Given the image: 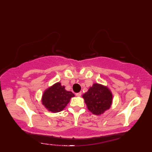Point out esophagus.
I'll list each match as a JSON object with an SVG mask.
<instances>
[{"instance_id": "34e87169", "label": "esophagus", "mask_w": 152, "mask_h": 152, "mask_svg": "<svg viewBox=\"0 0 152 152\" xmlns=\"http://www.w3.org/2000/svg\"><path fill=\"white\" fill-rule=\"evenodd\" d=\"M76 95L77 96H80L82 95V92H78V93H76Z\"/></svg>"}]
</instances>
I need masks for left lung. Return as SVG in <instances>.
<instances>
[{
  "mask_svg": "<svg viewBox=\"0 0 152 152\" xmlns=\"http://www.w3.org/2000/svg\"><path fill=\"white\" fill-rule=\"evenodd\" d=\"M82 96L88 110L94 115L103 113L112 103L111 92L107 87L99 84H94Z\"/></svg>",
  "mask_w": 152,
  "mask_h": 152,
  "instance_id": "obj_1",
  "label": "left lung"
}]
</instances>
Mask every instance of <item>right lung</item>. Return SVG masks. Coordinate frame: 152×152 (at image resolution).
<instances>
[{"mask_svg":"<svg viewBox=\"0 0 152 152\" xmlns=\"http://www.w3.org/2000/svg\"><path fill=\"white\" fill-rule=\"evenodd\" d=\"M73 96L74 94L72 92L66 91L65 86L58 82L45 91L42 97V103L50 111L58 113L66 107Z\"/></svg>","mask_w":152,"mask_h":152,"instance_id":"1","label":"right lung"}]
</instances>
